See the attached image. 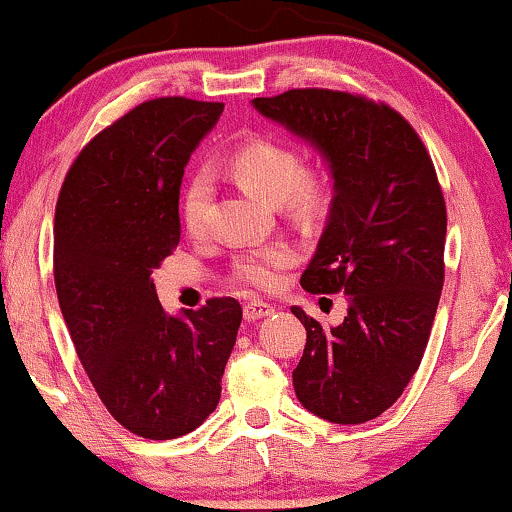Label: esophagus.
Wrapping results in <instances>:
<instances>
[{"instance_id": "1", "label": "esophagus", "mask_w": 512, "mask_h": 512, "mask_svg": "<svg viewBox=\"0 0 512 512\" xmlns=\"http://www.w3.org/2000/svg\"><path fill=\"white\" fill-rule=\"evenodd\" d=\"M244 319L247 321H258V319H263V317H270L272 312V305H268V303H263V300H249V303H244Z\"/></svg>"}]
</instances>
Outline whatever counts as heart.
<instances>
[{"mask_svg":"<svg viewBox=\"0 0 512 512\" xmlns=\"http://www.w3.org/2000/svg\"><path fill=\"white\" fill-rule=\"evenodd\" d=\"M230 170L249 191L284 205L291 212L310 216L326 202V186L305 170V160L293 146L277 139H251L237 146L230 158ZM214 186L207 172H193L181 193V223L186 233L198 237L207 230ZM296 263V254L286 244L251 251L235 261V279L258 291H272L282 282V270Z\"/></svg>","mask_w":512,"mask_h":512,"instance_id":"b5f03b06","label":"heart"}]
</instances>
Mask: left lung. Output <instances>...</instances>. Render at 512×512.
I'll return each mask as SVG.
<instances>
[{
  "mask_svg": "<svg viewBox=\"0 0 512 512\" xmlns=\"http://www.w3.org/2000/svg\"><path fill=\"white\" fill-rule=\"evenodd\" d=\"M263 116L305 137L331 165L333 205L300 277L310 293H345L347 317L307 331L293 370L298 401L333 424L389 410L422 363L445 282L447 209L415 128L389 104L345 90L293 88L256 97Z\"/></svg>",
  "mask_w": 512,
  "mask_h": 512,
  "instance_id": "8db88e82",
  "label": "left lung"
}]
</instances>
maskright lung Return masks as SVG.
Listing matches in <instances>:
<instances>
[{
	"label": "right lung",
	"mask_w": 512,
	"mask_h": 512,
	"mask_svg": "<svg viewBox=\"0 0 512 512\" xmlns=\"http://www.w3.org/2000/svg\"><path fill=\"white\" fill-rule=\"evenodd\" d=\"M221 102L156 97L90 139L62 181L53 226L58 303L81 366L118 424L172 440L212 415L242 307L209 298L167 317L151 272L179 244V186Z\"/></svg>",
	"instance_id": "1"
}]
</instances>
